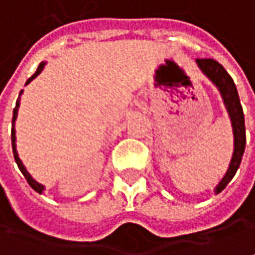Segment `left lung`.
<instances>
[{
	"mask_svg": "<svg viewBox=\"0 0 255 255\" xmlns=\"http://www.w3.org/2000/svg\"><path fill=\"white\" fill-rule=\"evenodd\" d=\"M198 68L202 70V73L217 86L219 91L224 105L227 108V113L230 115L232 126V134H234V151H232L231 161L228 166V170L221 179V182L215 187V193L222 192L227 185L232 180L235 173L238 170L243 154L246 150V124H244V113L240 102V97L237 92V86L232 81V78L228 75V72L224 69L222 65H219L214 59H198L196 60Z\"/></svg>",
	"mask_w": 255,
	"mask_h": 255,
	"instance_id": "8db88e82",
	"label": "left lung"
}]
</instances>
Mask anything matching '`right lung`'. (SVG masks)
I'll return each mask as SVG.
<instances>
[{"instance_id": "right-lung-1", "label": "right lung", "mask_w": 255, "mask_h": 255, "mask_svg": "<svg viewBox=\"0 0 255 255\" xmlns=\"http://www.w3.org/2000/svg\"><path fill=\"white\" fill-rule=\"evenodd\" d=\"M46 66V62H41L40 65H38L37 70H36V73L25 82V85H28V83L31 82L34 78H37L38 75L43 72V69ZM21 94H23V91L20 92V97H21ZM20 97L17 99V102H15V108H14V111H12V129H11V142H12V153H14V158H15V163H17V166H18V169L21 170V173L24 174V177L27 179V182H28V185L33 187L37 193H43L44 192V185H41V183H38L37 180H34L33 177H31V174L27 172V169H25V166L23 164V161H21V158L18 157V153H17V138H15V120H17V114H18V108H20Z\"/></svg>"}]
</instances>
